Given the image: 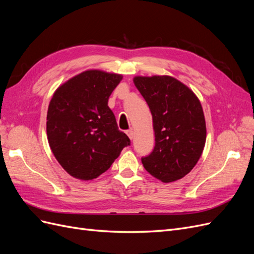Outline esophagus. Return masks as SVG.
<instances>
[{
	"instance_id": "esophagus-1",
	"label": "esophagus",
	"mask_w": 254,
	"mask_h": 254,
	"mask_svg": "<svg viewBox=\"0 0 254 254\" xmlns=\"http://www.w3.org/2000/svg\"><path fill=\"white\" fill-rule=\"evenodd\" d=\"M126 134L128 135V137H129V139H130V140H132V139H133V137H134V131H133V130H132V129H130V130H127V131H126Z\"/></svg>"
}]
</instances>
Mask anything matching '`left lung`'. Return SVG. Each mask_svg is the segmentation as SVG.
Listing matches in <instances>:
<instances>
[{"instance_id": "left-lung-1", "label": "left lung", "mask_w": 254, "mask_h": 254, "mask_svg": "<svg viewBox=\"0 0 254 254\" xmlns=\"http://www.w3.org/2000/svg\"><path fill=\"white\" fill-rule=\"evenodd\" d=\"M134 86L149 106L156 145L142 158L146 171L168 183L183 178L200 159L206 126L199 98L168 75L135 76Z\"/></svg>"}]
</instances>
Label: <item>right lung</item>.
Returning a JSON list of instances; mask_svg holds the SVG:
<instances>
[{"mask_svg":"<svg viewBox=\"0 0 254 254\" xmlns=\"http://www.w3.org/2000/svg\"><path fill=\"white\" fill-rule=\"evenodd\" d=\"M122 79L121 74L87 70L54 92L47 115L48 141L58 163L76 179L97 178L130 144L108 107Z\"/></svg>","mask_w":254,"mask_h":254,"instance_id":"right-lung-1","label":"right lung"}]
</instances>
